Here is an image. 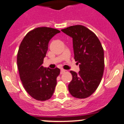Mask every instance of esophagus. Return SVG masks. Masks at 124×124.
<instances>
[{
    "instance_id": "obj_1",
    "label": "esophagus",
    "mask_w": 124,
    "mask_h": 124,
    "mask_svg": "<svg viewBox=\"0 0 124 124\" xmlns=\"http://www.w3.org/2000/svg\"><path fill=\"white\" fill-rule=\"evenodd\" d=\"M65 71H66V70H64V69H61L60 73H61V74H63V73H64Z\"/></svg>"
}]
</instances>
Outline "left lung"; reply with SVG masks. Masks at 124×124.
<instances>
[{
  "instance_id": "8db88e82",
  "label": "left lung",
  "mask_w": 124,
  "mask_h": 124,
  "mask_svg": "<svg viewBox=\"0 0 124 124\" xmlns=\"http://www.w3.org/2000/svg\"><path fill=\"white\" fill-rule=\"evenodd\" d=\"M61 31L73 38L74 60L80 70L78 73L70 71L73 79L68 90L73 97L86 98L94 93L101 81L104 70V50L97 36L84 26L74 25Z\"/></svg>"
}]
</instances>
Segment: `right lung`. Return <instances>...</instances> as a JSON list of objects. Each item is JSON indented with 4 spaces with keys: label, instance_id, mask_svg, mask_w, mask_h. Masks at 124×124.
I'll return each mask as SVG.
<instances>
[{
    "label": "right lung",
    "instance_id": "obj_1",
    "mask_svg": "<svg viewBox=\"0 0 124 124\" xmlns=\"http://www.w3.org/2000/svg\"><path fill=\"white\" fill-rule=\"evenodd\" d=\"M60 30L38 27L29 31L22 41L17 54V66L23 86L30 96L38 101H46L53 96L60 74L58 68L42 66L48 43Z\"/></svg>",
    "mask_w": 124,
    "mask_h": 124
}]
</instances>
